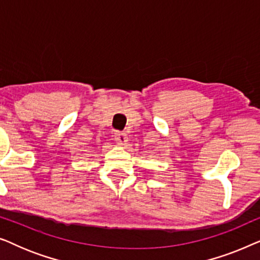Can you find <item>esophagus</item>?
Here are the masks:
<instances>
[{
    "label": "esophagus",
    "instance_id": "esophagus-1",
    "mask_svg": "<svg viewBox=\"0 0 260 260\" xmlns=\"http://www.w3.org/2000/svg\"><path fill=\"white\" fill-rule=\"evenodd\" d=\"M113 137H115V141L117 142L118 144H125L127 142V136L125 133H120V131H116L115 134H113Z\"/></svg>",
    "mask_w": 260,
    "mask_h": 260
}]
</instances>
